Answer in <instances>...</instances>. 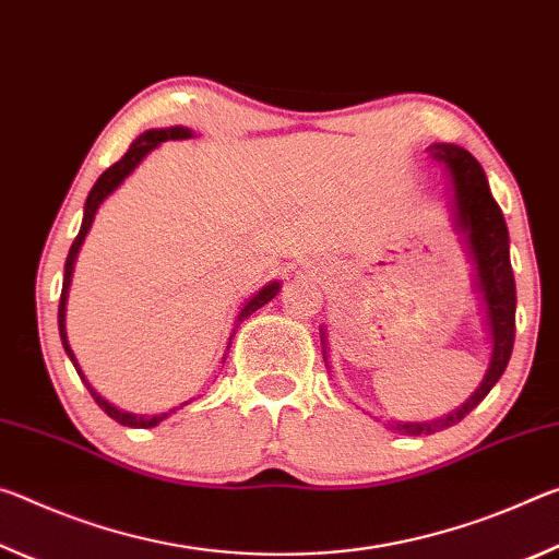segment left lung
Instances as JSON below:
<instances>
[{"instance_id":"1","label":"left lung","mask_w":559,"mask_h":559,"mask_svg":"<svg viewBox=\"0 0 559 559\" xmlns=\"http://www.w3.org/2000/svg\"><path fill=\"white\" fill-rule=\"evenodd\" d=\"M428 155L445 170L448 195H451V223L461 235L465 258L473 267L475 295L480 301L483 326L490 344V361L480 386L471 399L451 414L433 420H389L391 431L404 436H431L463 420L488 396L506 371L515 342V277L510 264V237L502 210L490 193L486 170L473 155L453 143L428 145ZM326 329L322 326V354L326 361ZM329 369V361H326Z\"/></svg>"}]
</instances>
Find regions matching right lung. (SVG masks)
I'll list each match as a JSON object with an SVG mask.
<instances>
[{
  "mask_svg": "<svg viewBox=\"0 0 559 559\" xmlns=\"http://www.w3.org/2000/svg\"><path fill=\"white\" fill-rule=\"evenodd\" d=\"M188 139H195V131H190V128H186V126L151 128V131L141 133L139 139H135V141L131 143V148L126 151V155H123L121 160L114 163L111 168L100 173V178L94 182V188H91V193H88V198H86L84 219H81V230H79V235H76V240L71 242L67 264H63V285H61V297H59V336H61L63 352H67V356H69L71 364H73V369H76V373H79L81 383H84V386L88 389L91 396H94V401L100 406V411L111 416L114 420H118V424H121V426H128V428H153V426H158L160 420H166L176 408L168 411V414H158V416L131 414V411H123V408L114 406L111 401L100 396V393H98L94 386H91V381L86 379V373L81 371V364L76 361V354H73L71 344H69V336H67V301H69V287H71V277H73V264H76L79 250H81V245H84V240H86L91 225H94V217H96V213H98L100 203H104V200H106L108 195H111L114 190H118V186H121V182H123L128 176H131V173H133L135 168L141 166L145 155L158 148L160 143H166V141H188ZM280 287H282V282L274 280V282H270V285H264V287L258 292V295H252L250 299H247L245 305H242V309H240V314H237V319H235V329H237V324L245 322V319L250 317L252 312H258L260 307H264V305H267V301H272L274 297H277ZM235 329H233L230 340H227V352H225V356H223V364H225V359H227V354H230V344H233ZM186 404H190V401H186ZM186 404H180V406H186Z\"/></svg>",
  "mask_w": 559,
  "mask_h": 559,
  "instance_id": "1",
  "label": "right lung"
}]
</instances>
